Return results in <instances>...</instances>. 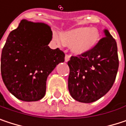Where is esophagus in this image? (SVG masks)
Returning a JSON list of instances; mask_svg holds the SVG:
<instances>
[{
  "mask_svg": "<svg viewBox=\"0 0 126 126\" xmlns=\"http://www.w3.org/2000/svg\"><path fill=\"white\" fill-rule=\"evenodd\" d=\"M69 60H70V56L68 55H65V61L68 62Z\"/></svg>",
  "mask_w": 126,
  "mask_h": 126,
  "instance_id": "34e87169",
  "label": "esophagus"
}]
</instances>
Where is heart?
<instances>
[{
    "label": "heart",
    "instance_id": "1",
    "mask_svg": "<svg viewBox=\"0 0 126 126\" xmlns=\"http://www.w3.org/2000/svg\"><path fill=\"white\" fill-rule=\"evenodd\" d=\"M53 38L58 44L69 46L74 55H82L91 52L96 47L100 39V33L95 27H79L62 32L60 36L54 33Z\"/></svg>",
    "mask_w": 126,
    "mask_h": 126
}]
</instances>
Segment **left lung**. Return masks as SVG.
I'll return each instance as SVG.
<instances>
[{"instance_id": "1", "label": "left lung", "mask_w": 126, "mask_h": 126, "mask_svg": "<svg viewBox=\"0 0 126 126\" xmlns=\"http://www.w3.org/2000/svg\"><path fill=\"white\" fill-rule=\"evenodd\" d=\"M90 52L72 56L68 62V88L71 97L82 103L94 102L112 87L119 66L117 47L109 31Z\"/></svg>"}]
</instances>
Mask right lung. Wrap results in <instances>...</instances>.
<instances>
[{
    "label": "right lung",
    "mask_w": 126,
    "mask_h": 126,
    "mask_svg": "<svg viewBox=\"0 0 126 126\" xmlns=\"http://www.w3.org/2000/svg\"><path fill=\"white\" fill-rule=\"evenodd\" d=\"M52 38L44 22L22 19L12 31L2 49L0 72L8 90L24 101H36L45 95L49 74L64 62L65 54L48 46Z\"/></svg>",
    "instance_id": "right-lung-1"
}]
</instances>
